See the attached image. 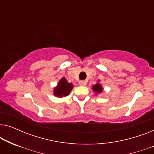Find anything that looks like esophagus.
Here are the masks:
<instances>
[{"label":"esophagus","instance_id":"34e87169","mask_svg":"<svg viewBox=\"0 0 154 154\" xmlns=\"http://www.w3.org/2000/svg\"><path fill=\"white\" fill-rule=\"evenodd\" d=\"M79 84H80V85H81V86H83V85H85L86 83H85V81H80V82H79Z\"/></svg>","mask_w":154,"mask_h":154}]
</instances>
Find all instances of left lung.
Returning a JSON list of instances; mask_svg holds the SVG:
<instances>
[{"label": "left lung", "instance_id": "left-lung-1", "mask_svg": "<svg viewBox=\"0 0 154 154\" xmlns=\"http://www.w3.org/2000/svg\"><path fill=\"white\" fill-rule=\"evenodd\" d=\"M92 89L94 92H95L96 94L101 93V92L103 91V88L102 87V85L99 83H96L95 85H94L93 86H92Z\"/></svg>", "mask_w": 154, "mask_h": 154}]
</instances>
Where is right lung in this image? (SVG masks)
<instances>
[{"label": "right lung", "instance_id": "right-lung-1", "mask_svg": "<svg viewBox=\"0 0 154 154\" xmlns=\"http://www.w3.org/2000/svg\"><path fill=\"white\" fill-rule=\"evenodd\" d=\"M73 85L68 83L65 78H62L57 85L54 88V95L57 97H63L68 96L73 89Z\"/></svg>", "mask_w": 154, "mask_h": 154}]
</instances>
